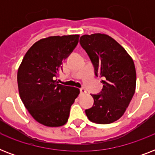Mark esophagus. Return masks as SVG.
<instances>
[{
    "instance_id": "esophagus-1",
    "label": "esophagus",
    "mask_w": 155,
    "mask_h": 155,
    "mask_svg": "<svg viewBox=\"0 0 155 155\" xmlns=\"http://www.w3.org/2000/svg\"><path fill=\"white\" fill-rule=\"evenodd\" d=\"M86 92H87V91H86L85 88H84V87H81V88H80V94H85Z\"/></svg>"
}]
</instances>
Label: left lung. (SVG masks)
<instances>
[{
	"mask_svg": "<svg viewBox=\"0 0 155 155\" xmlns=\"http://www.w3.org/2000/svg\"><path fill=\"white\" fill-rule=\"evenodd\" d=\"M80 42L94 66L96 75L104 79L102 92L92 95L94 104L85 113L92 122H114L125 113L135 92L134 60L116 40L104 34L83 35Z\"/></svg>",
	"mask_w": 155,
	"mask_h": 155,
	"instance_id": "left-lung-1",
	"label": "left lung"
}]
</instances>
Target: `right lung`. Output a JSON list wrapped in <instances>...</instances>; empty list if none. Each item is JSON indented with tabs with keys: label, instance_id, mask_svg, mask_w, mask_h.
Masks as SVG:
<instances>
[{
	"label": "right lung",
	"instance_id": "1",
	"mask_svg": "<svg viewBox=\"0 0 155 155\" xmlns=\"http://www.w3.org/2000/svg\"><path fill=\"white\" fill-rule=\"evenodd\" d=\"M79 35L51 36L28 50L18 71L21 101L35 120L48 127L65 125L80 89L54 80L62 63L75 49Z\"/></svg>",
	"mask_w": 155,
	"mask_h": 155
}]
</instances>
